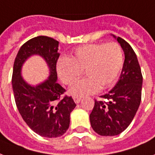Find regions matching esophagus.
<instances>
[{
    "label": "esophagus",
    "mask_w": 155,
    "mask_h": 155,
    "mask_svg": "<svg viewBox=\"0 0 155 155\" xmlns=\"http://www.w3.org/2000/svg\"><path fill=\"white\" fill-rule=\"evenodd\" d=\"M73 100H74V101H75V103L78 104L80 102V101H81V98H80V97H73Z\"/></svg>",
    "instance_id": "obj_1"
}]
</instances>
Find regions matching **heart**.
<instances>
[{"mask_svg": "<svg viewBox=\"0 0 155 155\" xmlns=\"http://www.w3.org/2000/svg\"><path fill=\"white\" fill-rule=\"evenodd\" d=\"M124 63V53L119 44H90L75 49L69 58H61L57 65L59 77L71 85L84 71L85 79L69 89L73 97H84L106 89L114 84Z\"/></svg>", "mask_w": 155, "mask_h": 155, "instance_id": "heart-1", "label": "heart"}]
</instances>
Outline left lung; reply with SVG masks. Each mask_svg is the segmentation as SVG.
Returning <instances> with one entry per match:
<instances>
[{
  "mask_svg": "<svg viewBox=\"0 0 155 155\" xmlns=\"http://www.w3.org/2000/svg\"><path fill=\"white\" fill-rule=\"evenodd\" d=\"M124 53V62L114 87L101 96L106 101L95 100L89 115L91 126L100 136H116L133 121L141 100L142 75L135 52L124 39L111 35Z\"/></svg>",
  "mask_w": 155,
  "mask_h": 155,
  "instance_id": "left-lung-1",
  "label": "left lung"
}]
</instances>
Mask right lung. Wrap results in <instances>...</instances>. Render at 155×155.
<instances>
[{
	"instance_id": "1",
	"label": "right lung",
	"mask_w": 155,
	"mask_h": 155,
	"mask_svg": "<svg viewBox=\"0 0 155 155\" xmlns=\"http://www.w3.org/2000/svg\"><path fill=\"white\" fill-rule=\"evenodd\" d=\"M59 42L39 35L23 44L15 58L12 87L17 108L31 129L44 137H58L70 125V115L75 103L71 97H62L64 88L57 82V61ZM41 56L49 67L47 80L36 86L28 84L21 76L24 62L31 56Z\"/></svg>"
}]
</instances>
